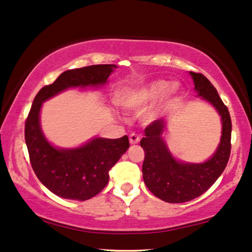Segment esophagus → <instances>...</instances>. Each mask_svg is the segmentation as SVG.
<instances>
[{
    "label": "esophagus",
    "instance_id": "obj_1",
    "mask_svg": "<svg viewBox=\"0 0 252 252\" xmlns=\"http://www.w3.org/2000/svg\"><path fill=\"white\" fill-rule=\"evenodd\" d=\"M129 140H130L131 145L138 144L140 141V136H138V134H136V133H131L129 137Z\"/></svg>",
    "mask_w": 252,
    "mask_h": 252
}]
</instances>
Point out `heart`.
Returning <instances> with one entry per match:
<instances>
[{
    "instance_id": "b5f03b06",
    "label": "heart",
    "mask_w": 252,
    "mask_h": 252,
    "mask_svg": "<svg viewBox=\"0 0 252 252\" xmlns=\"http://www.w3.org/2000/svg\"><path fill=\"white\" fill-rule=\"evenodd\" d=\"M169 83L166 81H153L147 84L134 88H126L118 92L115 101L120 107L126 111H140L148 105L153 104L168 89ZM177 90V86L173 84L168 89L169 94H173ZM157 116V109H152L147 113V119H154Z\"/></svg>"
}]
</instances>
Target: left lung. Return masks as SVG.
Here are the masks:
<instances>
[{"label":"left lung","instance_id":"left-lung-1","mask_svg":"<svg viewBox=\"0 0 252 252\" xmlns=\"http://www.w3.org/2000/svg\"><path fill=\"white\" fill-rule=\"evenodd\" d=\"M190 75L198 95L214 105L221 116V139L216 153L207 162L183 163L172 158L163 140L164 121L157 120L145 127V137L140 140L145 151L144 182L155 196L169 203H183L202 195L219 178L231 155L232 121L228 108L203 74L190 72Z\"/></svg>","mask_w":252,"mask_h":252}]
</instances>
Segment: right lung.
Wrapping results in <instances>:
<instances>
[{
  "label": "right lung",
  "instance_id": "obj_1",
  "mask_svg": "<svg viewBox=\"0 0 252 252\" xmlns=\"http://www.w3.org/2000/svg\"><path fill=\"white\" fill-rule=\"evenodd\" d=\"M115 65H92L60 74L54 83L42 88L35 95L25 122L30 161L40 182L60 197L86 201L100 193L107 185L111 170L129 148V139L94 138L74 150H58L48 143L40 126L42 102L67 88L104 84Z\"/></svg>",
  "mask_w": 252,
  "mask_h": 252
}]
</instances>
